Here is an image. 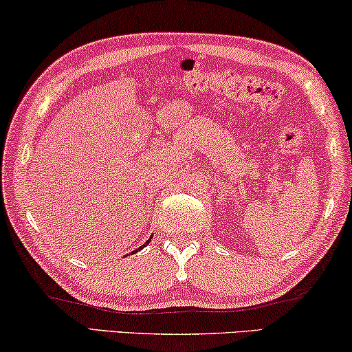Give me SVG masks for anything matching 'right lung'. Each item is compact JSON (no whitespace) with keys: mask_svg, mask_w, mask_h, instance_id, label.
Masks as SVG:
<instances>
[{"mask_svg":"<svg viewBox=\"0 0 352 352\" xmlns=\"http://www.w3.org/2000/svg\"><path fill=\"white\" fill-rule=\"evenodd\" d=\"M150 241H151V237H150V239H148V241H146V244H150ZM146 244H143L142 247H138V249H137V250H133V252H132V254H135V252H138V250H142V249H143V247H145Z\"/></svg>","mask_w":352,"mask_h":352,"instance_id":"right-lung-1","label":"right lung"}]
</instances>
